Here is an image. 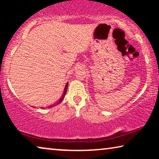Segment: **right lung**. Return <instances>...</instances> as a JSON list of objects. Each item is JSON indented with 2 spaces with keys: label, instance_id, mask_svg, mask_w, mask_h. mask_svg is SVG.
I'll list each match as a JSON object with an SVG mask.
<instances>
[{
  "label": "right lung",
  "instance_id": "1",
  "mask_svg": "<svg viewBox=\"0 0 159 159\" xmlns=\"http://www.w3.org/2000/svg\"><path fill=\"white\" fill-rule=\"evenodd\" d=\"M67 87H68V83L67 84H66V85H65V88H64V93H63V95H62V97L60 98L59 99V101H58L57 103H55V104H53V105H50V106H49V107H53V106H56L57 105H58V104H59L60 102H61L62 100H63V99H64V96H65V95H66V90H67Z\"/></svg>",
  "mask_w": 159,
  "mask_h": 159
}]
</instances>
